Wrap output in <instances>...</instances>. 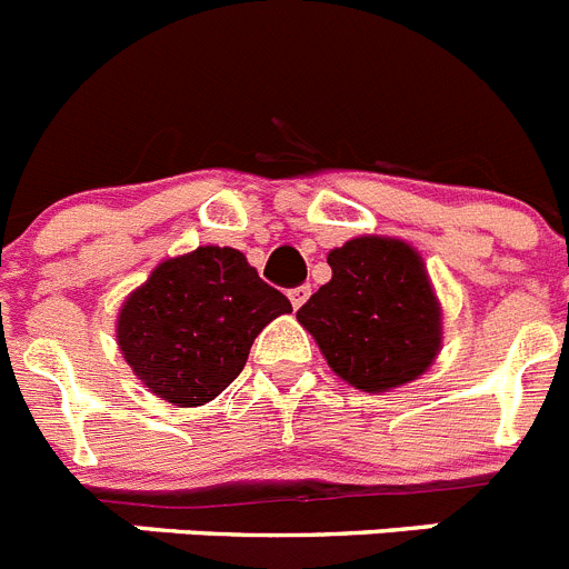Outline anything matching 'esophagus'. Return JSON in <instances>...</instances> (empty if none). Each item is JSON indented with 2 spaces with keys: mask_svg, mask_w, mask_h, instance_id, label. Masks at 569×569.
<instances>
[{
  "mask_svg": "<svg viewBox=\"0 0 569 569\" xmlns=\"http://www.w3.org/2000/svg\"><path fill=\"white\" fill-rule=\"evenodd\" d=\"M288 296H290V305H293V308L299 310L301 305H305V301H308V296H310V288H308V284H301V288H293V290H290Z\"/></svg>",
  "mask_w": 569,
  "mask_h": 569,
  "instance_id": "esophagus-1",
  "label": "esophagus"
}]
</instances>
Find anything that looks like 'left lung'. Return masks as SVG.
<instances>
[{
	"mask_svg": "<svg viewBox=\"0 0 569 569\" xmlns=\"http://www.w3.org/2000/svg\"><path fill=\"white\" fill-rule=\"evenodd\" d=\"M333 279L296 319L333 373L365 393L419 379L441 347V308L425 261L407 241L359 236L330 250Z\"/></svg>",
	"mask_w": 569,
	"mask_h": 569,
	"instance_id": "1",
	"label": "left lung"
}]
</instances>
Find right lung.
<instances>
[{
    "label": "right lung",
    "mask_w": 569,
    "mask_h": 569,
    "mask_svg": "<svg viewBox=\"0 0 569 569\" xmlns=\"http://www.w3.org/2000/svg\"><path fill=\"white\" fill-rule=\"evenodd\" d=\"M290 310L239 250L208 244L162 261L124 299L116 341L150 393L199 407L241 373L256 336Z\"/></svg>",
    "instance_id": "obj_1"
}]
</instances>
